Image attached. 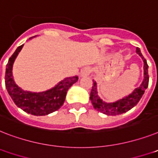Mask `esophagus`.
Listing matches in <instances>:
<instances>
[{
	"instance_id": "obj_1",
	"label": "esophagus",
	"mask_w": 158,
	"mask_h": 158,
	"mask_svg": "<svg viewBox=\"0 0 158 158\" xmlns=\"http://www.w3.org/2000/svg\"><path fill=\"white\" fill-rule=\"evenodd\" d=\"M91 73V69L89 67H85L83 68V70H81V75L82 76H86L88 75Z\"/></svg>"
}]
</instances>
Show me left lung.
<instances>
[{
    "label": "left lung",
    "instance_id": "1",
    "mask_svg": "<svg viewBox=\"0 0 158 158\" xmlns=\"http://www.w3.org/2000/svg\"><path fill=\"white\" fill-rule=\"evenodd\" d=\"M136 52L141 57L143 63H144L143 65L144 79H143V83H141V85L135 88L132 93H131L129 96L124 97L122 100H119L114 103H106L102 100L100 99V97H98L97 92V83L93 80L92 88L90 93V100L95 110H97V111L101 113H103L105 114L115 116V115L122 114L128 110H130L131 109H132L135 106H136L139 100L141 99L142 96L144 93V91L148 86V79H149L148 73V66L147 64V61L143 57L139 48H136Z\"/></svg>",
    "mask_w": 158,
    "mask_h": 158
}]
</instances>
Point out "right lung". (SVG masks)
<instances>
[{
  "label": "right lung",
  "instance_id": "right-lung-1",
  "mask_svg": "<svg viewBox=\"0 0 158 158\" xmlns=\"http://www.w3.org/2000/svg\"><path fill=\"white\" fill-rule=\"evenodd\" d=\"M23 46V44L18 47L6 65L5 83L9 94L18 107L31 114L43 116L57 111L63 105L68 89L78 81L79 78L77 76L66 78L56 87L44 92L36 93L22 90L13 79L12 66Z\"/></svg>",
  "mask_w": 158,
  "mask_h": 158
}]
</instances>
